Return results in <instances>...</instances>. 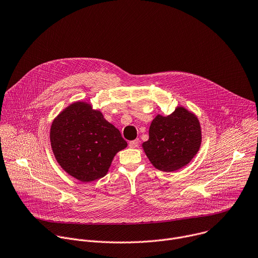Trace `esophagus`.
<instances>
[{
    "label": "esophagus",
    "instance_id": "34e87169",
    "mask_svg": "<svg viewBox=\"0 0 258 258\" xmlns=\"http://www.w3.org/2000/svg\"><path fill=\"white\" fill-rule=\"evenodd\" d=\"M138 144H139V139H135V140H132L129 142V146L131 148H136L138 147Z\"/></svg>",
    "mask_w": 258,
    "mask_h": 258
}]
</instances>
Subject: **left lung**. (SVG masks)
I'll list each match as a JSON object with an SVG mask.
<instances>
[{"instance_id":"1","label":"left lung","mask_w":258,"mask_h":258,"mask_svg":"<svg viewBox=\"0 0 258 258\" xmlns=\"http://www.w3.org/2000/svg\"><path fill=\"white\" fill-rule=\"evenodd\" d=\"M148 134L143 150L152 166L164 172H175L188 165L201 144L199 120L183 107H177L167 117L158 115Z\"/></svg>"}]
</instances>
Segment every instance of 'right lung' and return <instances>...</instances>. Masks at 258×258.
I'll return each mask as SVG.
<instances>
[{
  "label": "right lung",
  "instance_id": "right-lung-1",
  "mask_svg": "<svg viewBox=\"0 0 258 258\" xmlns=\"http://www.w3.org/2000/svg\"><path fill=\"white\" fill-rule=\"evenodd\" d=\"M49 139L62 169L86 183L105 177L116 153L127 147L120 131L85 101L73 102L55 118Z\"/></svg>",
  "mask_w": 258,
  "mask_h": 258
}]
</instances>
